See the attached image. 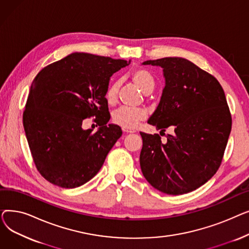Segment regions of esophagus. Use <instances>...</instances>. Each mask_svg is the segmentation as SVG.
Wrapping results in <instances>:
<instances>
[{"instance_id":"34e87169","label":"esophagus","mask_w":249,"mask_h":249,"mask_svg":"<svg viewBox=\"0 0 249 249\" xmlns=\"http://www.w3.org/2000/svg\"><path fill=\"white\" fill-rule=\"evenodd\" d=\"M122 130H123V131H124L125 133H135V132H136L134 129H128V128H122Z\"/></svg>"}]
</instances>
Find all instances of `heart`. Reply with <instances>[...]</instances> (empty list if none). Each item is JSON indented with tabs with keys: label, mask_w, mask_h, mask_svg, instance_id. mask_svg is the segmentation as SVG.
Masks as SVG:
<instances>
[{
	"label": "heart",
	"mask_w": 249,
	"mask_h": 249,
	"mask_svg": "<svg viewBox=\"0 0 249 249\" xmlns=\"http://www.w3.org/2000/svg\"><path fill=\"white\" fill-rule=\"evenodd\" d=\"M130 78L136 85V87L143 94L148 95L155 87V81L152 74L145 69L136 68L130 72ZM119 82L112 83L105 93V98L109 104H114L117 100L118 90H119ZM147 117V113L144 109L140 108H128L122 107L116 110L112 114L113 122L122 128L133 129L140 121H143Z\"/></svg>",
	"instance_id": "1"
}]
</instances>
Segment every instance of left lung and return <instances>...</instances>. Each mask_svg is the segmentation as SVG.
Segmentation results:
<instances>
[{"mask_svg": "<svg viewBox=\"0 0 249 249\" xmlns=\"http://www.w3.org/2000/svg\"><path fill=\"white\" fill-rule=\"evenodd\" d=\"M163 70L165 87L148 123L175 127L161 141L140 132V166L149 184L167 195H182L203 186L218 171L230 135L232 119L224 90L212 74L190 60L164 57L146 60Z\"/></svg>", "mask_w": 249, "mask_h": 249, "instance_id": "left-lung-1", "label": "left lung"}]
</instances>
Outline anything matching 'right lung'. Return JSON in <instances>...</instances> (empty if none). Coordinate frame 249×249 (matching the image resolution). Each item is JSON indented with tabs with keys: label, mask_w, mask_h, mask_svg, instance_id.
I'll list each match as a JSON object with an SVG mask.
<instances>
[{
	"label": "right lung",
	"mask_w": 249,
	"mask_h": 249,
	"mask_svg": "<svg viewBox=\"0 0 249 249\" xmlns=\"http://www.w3.org/2000/svg\"><path fill=\"white\" fill-rule=\"evenodd\" d=\"M124 59L75 52L36 75L23 113V126L37 171L51 184L80 187L93 178L122 135L110 120L105 93ZM100 128L84 130L86 117Z\"/></svg>",
	"instance_id": "1"
}]
</instances>
